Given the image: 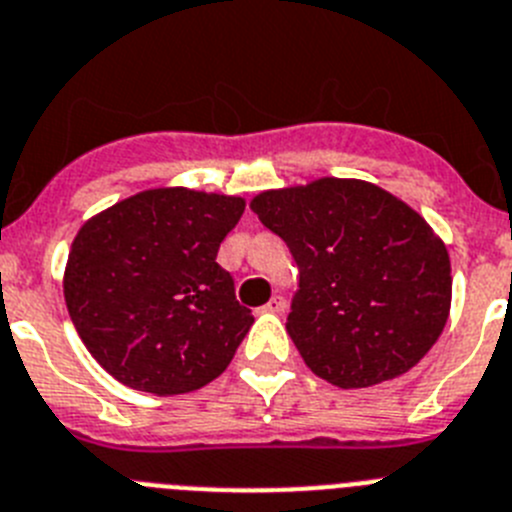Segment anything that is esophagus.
<instances>
[{"mask_svg": "<svg viewBox=\"0 0 512 512\" xmlns=\"http://www.w3.org/2000/svg\"><path fill=\"white\" fill-rule=\"evenodd\" d=\"M265 311L283 313L285 311V298L283 296H273V298H270V301L265 303Z\"/></svg>", "mask_w": 512, "mask_h": 512, "instance_id": "esophagus-1", "label": "esophagus"}]
</instances>
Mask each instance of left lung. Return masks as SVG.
I'll return each mask as SVG.
<instances>
[{
  "label": "left lung",
  "instance_id": "left-lung-1",
  "mask_svg": "<svg viewBox=\"0 0 512 512\" xmlns=\"http://www.w3.org/2000/svg\"><path fill=\"white\" fill-rule=\"evenodd\" d=\"M250 209L298 262L285 329L313 375L370 388L434 347L451 311V262L416 209L370 181L331 176L260 191Z\"/></svg>",
  "mask_w": 512,
  "mask_h": 512
}]
</instances>
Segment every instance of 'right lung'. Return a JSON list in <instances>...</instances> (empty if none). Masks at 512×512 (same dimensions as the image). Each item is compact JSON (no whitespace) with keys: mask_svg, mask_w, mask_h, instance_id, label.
Segmentation results:
<instances>
[{"mask_svg":"<svg viewBox=\"0 0 512 512\" xmlns=\"http://www.w3.org/2000/svg\"><path fill=\"white\" fill-rule=\"evenodd\" d=\"M242 196L160 186L86 219L63 296L81 342L114 380L153 395L204 388L252 326L216 252Z\"/></svg>","mask_w":512,"mask_h":512,"instance_id":"1","label":"right lung"}]
</instances>
